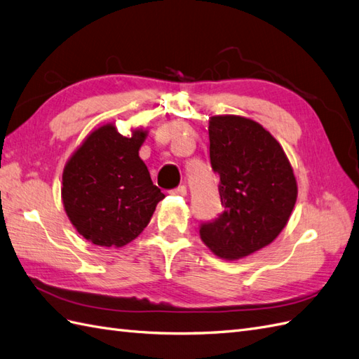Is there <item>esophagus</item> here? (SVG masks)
Segmentation results:
<instances>
[{"instance_id":"obj_1","label":"esophagus","mask_w":359,"mask_h":359,"mask_svg":"<svg viewBox=\"0 0 359 359\" xmlns=\"http://www.w3.org/2000/svg\"><path fill=\"white\" fill-rule=\"evenodd\" d=\"M171 194H176V196H187V187H183V185H180V187H177L176 189H172V191H170Z\"/></svg>"}]
</instances>
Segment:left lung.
Masks as SVG:
<instances>
[{"label":"left lung","instance_id":"obj_1","mask_svg":"<svg viewBox=\"0 0 359 359\" xmlns=\"http://www.w3.org/2000/svg\"><path fill=\"white\" fill-rule=\"evenodd\" d=\"M209 158L218 174L223 214L200 227L218 258L235 261L271 244L287 226L297 180L282 145L250 118H209Z\"/></svg>","mask_w":359,"mask_h":359}]
</instances>
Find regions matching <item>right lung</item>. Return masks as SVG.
I'll return each mask as SVG.
<instances>
[{"label": "right lung", "mask_w": 359, "mask_h": 359, "mask_svg": "<svg viewBox=\"0 0 359 359\" xmlns=\"http://www.w3.org/2000/svg\"><path fill=\"white\" fill-rule=\"evenodd\" d=\"M149 130L123 136L115 124L94 128L69 156L62 174V201L71 224L89 243L124 247L150 223L165 197L153 185L140 149Z\"/></svg>", "instance_id": "1"}]
</instances>
